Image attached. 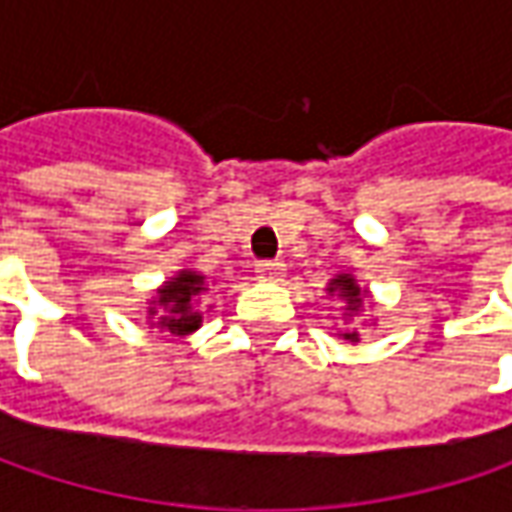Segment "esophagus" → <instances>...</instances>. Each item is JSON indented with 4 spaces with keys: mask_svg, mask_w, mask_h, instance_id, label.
Returning a JSON list of instances; mask_svg holds the SVG:
<instances>
[{
    "mask_svg": "<svg viewBox=\"0 0 512 512\" xmlns=\"http://www.w3.org/2000/svg\"><path fill=\"white\" fill-rule=\"evenodd\" d=\"M285 276V265L282 262H256V279L262 282H279Z\"/></svg>",
    "mask_w": 512,
    "mask_h": 512,
    "instance_id": "1",
    "label": "esophagus"
}]
</instances>
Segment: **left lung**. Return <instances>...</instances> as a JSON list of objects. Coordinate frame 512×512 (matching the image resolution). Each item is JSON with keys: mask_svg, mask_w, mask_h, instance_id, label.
Returning <instances> with one entry per match:
<instances>
[{"mask_svg": "<svg viewBox=\"0 0 512 512\" xmlns=\"http://www.w3.org/2000/svg\"><path fill=\"white\" fill-rule=\"evenodd\" d=\"M327 293L342 299L344 310H347V319H350L353 313H359V307L364 305V296H367V290H362V287L356 285V279H353L350 273H339L336 279H330ZM342 336L344 339H350V342H359V333H356V330H347Z\"/></svg>", "mask_w": 512, "mask_h": 512, "instance_id": "1", "label": "left lung"}]
</instances>
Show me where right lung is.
I'll return each instance as SVG.
<instances>
[{
	"label": "right lung",
	"instance_id": "add662e5",
	"mask_svg": "<svg viewBox=\"0 0 512 512\" xmlns=\"http://www.w3.org/2000/svg\"><path fill=\"white\" fill-rule=\"evenodd\" d=\"M207 293V282L196 270H179L170 282L156 290V299L150 302L148 316L159 319L156 325L173 336H187L202 327L199 299Z\"/></svg>",
	"mask_w": 512,
	"mask_h": 512
}]
</instances>
